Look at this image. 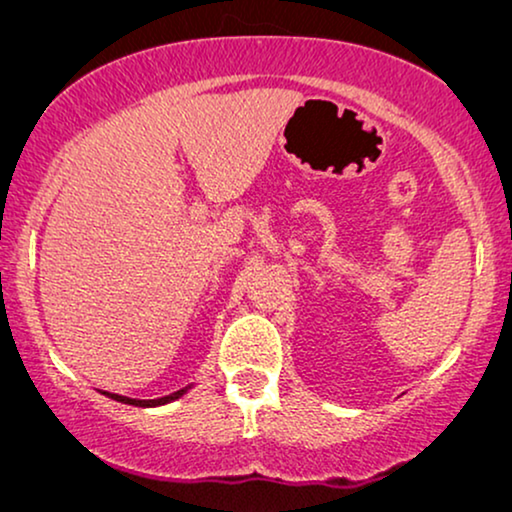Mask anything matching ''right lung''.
I'll return each instance as SVG.
<instances>
[{"instance_id":"right-lung-1","label":"right lung","mask_w":512,"mask_h":512,"mask_svg":"<svg viewBox=\"0 0 512 512\" xmlns=\"http://www.w3.org/2000/svg\"><path fill=\"white\" fill-rule=\"evenodd\" d=\"M193 384H188V387L174 391V394L170 396H163V398H151V401H144V398H128V396H121V394H109V391H104V396L114 398V401L118 403H125V405H135V408H158V405H167L172 401H177V398H181L186 394V391H191Z\"/></svg>"}]
</instances>
